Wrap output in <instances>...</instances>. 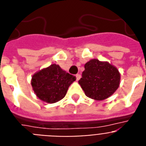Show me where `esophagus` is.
<instances>
[{
	"instance_id": "34e87169",
	"label": "esophagus",
	"mask_w": 146,
	"mask_h": 146,
	"mask_svg": "<svg viewBox=\"0 0 146 146\" xmlns=\"http://www.w3.org/2000/svg\"><path fill=\"white\" fill-rule=\"evenodd\" d=\"M76 80L79 81L81 78V75L80 74H76Z\"/></svg>"
}]
</instances>
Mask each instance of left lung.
<instances>
[{
	"instance_id": "left-lung-1",
	"label": "left lung",
	"mask_w": 146,
	"mask_h": 146,
	"mask_svg": "<svg viewBox=\"0 0 146 146\" xmlns=\"http://www.w3.org/2000/svg\"><path fill=\"white\" fill-rule=\"evenodd\" d=\"M120 74L108 62L92 59L84 64L79 84L88 97L103 100L111 96L119 88Z\"/></svg>"
}]
</instances>
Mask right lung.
Segmentation results:
<instances>
[{"label":"right lung","instance_id":"add662e5","mask_svg":"<svg viewBox=\"0 0 146 146\" xmlns=\"http://www.w3.org/2000/svg\"><path fill=\"white\" fill-rule=\"evenodd\" d=\"M76 79L56 64L35 73L31 84L36 96L47 103H55L65 96L68 88Z\"/></svg>","mask_w":146,"mask_h":146}]
</instances>
